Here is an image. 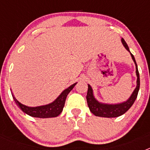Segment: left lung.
Segmentation results:
<instances>
[{"label":"left lung","mask_w":150,"mask_h":150,"mask_svg":"<svg viewBox=\"0 0 150 150\" xmlns=\"http://www.w3.org/2000/svg\"><path fill=\"white\" fill-rule=\"evenodd\" d=\"M122 43L123 46H125V48L126 49L130 52V54L132 55V59H133L134 62L135 64V66H136V74H137V86H136L135 89L134 90L133 93L132 94V95L130 96V98L126 101L120 103V104H107L100 103V102L98 101L95 98V97H94L93 95V90L91 88V86L88 85V91H87L86 95L87 104H88L90 111L96 116L106 118H113L122 116V115L124 114L125 112H126L130 109V107L133 105L135 100L137 98L139 88H140V75H139L137 63H136V61H135L134 55L131 53V52H130L129 48H128L126 42L125 41V40L123 38H122Z\"/></svg>","instance_id":"left-lung-1"}]
</instances>
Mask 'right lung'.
<instances>
[{"mask_svg": "<svg viewBox=\"0 0 150 150\" xmlns=\"http://www.w3.org/2000/svg\"><path fill=\"white\" fill-rule=\"evenodd\" d=\"M76 84V83L71 85V86L64 90L62 94L53 102H52L49 104H46V105L39 106V107H30L24 105V104H21L20 102H18L16 100V98L14 97L13 94H12V95H13V99H14L17 105L19 107V108L25 113L29 115V116L37 118L56 117L63 110V107L64 106V104H65L66 98H67L69 92L74 88Z\"/></svg>", "mask_w": 150, "mask_h": 150, "instance_id": "1", "label": "right lung"}]
</instances>
